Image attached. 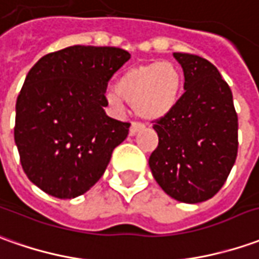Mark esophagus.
<instances>
[{
    "instance_id": "obj_1",
    "label": "esophagus",
    "mask_w": 259,
    "mask_h": 259,
    "mask_svg": "<svg viewBox=\"0 0 259 259\" xmlns=\"http://www.w3.org/2000/svg\"><path fill=\"white\" fill-rule=\"evenodd\" d=\"M144 129V124L140 122H132V126H130V135H136L139 130Z\"/></svg>"
}]
</instances>
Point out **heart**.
Listing matches in <instances>:
<instances>
[{
  "label": "heart",
  "instance_id": "1",
  "mask_svg": "<svg viewBox=\"0 0 259 259\" xmlns=\"http://www.w3.org/2000/svg\"><path fill=\"white\" fill-rule=\"evenodd\" d=\"M180 88V70L173 63H147L123 72L116 80L115 92L107 93L106 99L115 107L124 100L144 119H159L173 109Z\"/></svg>",
  "mask_w": 259,
  "mask_h": 259
}]
</instances>
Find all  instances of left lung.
<instances>
[{
    "instance_id": "obj_1",
    "label": "left lung",
    "mask_w": 259,
    "mask_h": 259,
    "mask_svg": "<svg viewBox=\"0 0 259 259\" xmlns=\"http://www.w3.org/2000/svg\"><path fill=\"white\" fill-rule=\"evenodd\" d=\"M173 55L186 92L153 120L159 144L149 166L168 196L196 204L215 196L227 181L238 153V116L233 92L212 63L191 54Z\"/></svg>"
}]
</instances>
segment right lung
Returning a JSON list of instances; mask_svg holds the SVG:
<instances>
[{
	"label": "right lung",
	"instance_id": "obj_1",
	"mask_svg": "<svg viewBox=\"0 0 259 259\" xmlns=\"http://www.w3.org/2000/svg\"><path fill=\"white\" fill-rule=\"evenodd\" d=\"M130 59L115 47L75 45L42 56L17 99L14 139L26 177L56 198L99 180L130 123L109 117V79Z\"/></svg>",
	"mask_w": 259,
	"mask_h": 259
}]
</instances>
